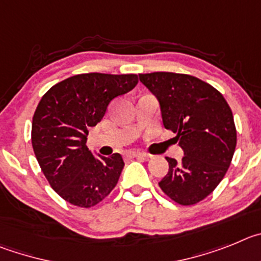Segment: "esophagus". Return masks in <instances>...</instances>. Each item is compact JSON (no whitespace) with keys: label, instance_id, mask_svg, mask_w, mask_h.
Wrapping results in <instances>:
<instances>
[{"label":"esophagus","instance_id":"1","mask_svg":"<svg viewBox=\"0 0 261 261\" xmlns=\"http://www.w3.org/2000/svg\"><path fill=\"white\" fill-rule=\"evenodd\" d=\"M127 157H130V159L148 160V156H145V154H143V153H139V152H128Z\"/></svg>","mask_w":261,"mask_h":261}]
</instances>
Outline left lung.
Listing matches in <instances>:
<instances>
[{"label": "left lung", "mask_w": 261, "mask_h": 261, "mask_svg": "<svg viewBox=\"0 0 261 261\" xmlns=\"http://www.w3.org/2000/svg\"><path fill=\"white\" fill-rule=\"evenodd\" d=\"M139 81L157 98L165 128L175 134L183 159L166 157L159 182L171 200L192 205L206 198L226 174L237 145L231 109L211 84L186 74L156 71Z\"/></svg>", "instance_id": "obj_1"}]
</instances>
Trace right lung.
Wrapping results in <instances>:
<instances>
[{"label": "right lung", "instance_id": "right-lung-1", "mask_svg": "<svg viewBox=\"0 0 261 261\" xmlns=\"http://www.w3.org/2000/svg\"><path fill=\"white\" fill-rule=\"evenodd\" d=\"M138 84L135 74H78L53 86L32 119V147L51 189L72 205L90 208L116 187L125 166L119 153L93 154L87 136L109 102Z\"/></svg>", "mask_w": 261, "mask_h": 261}]
</instances>
